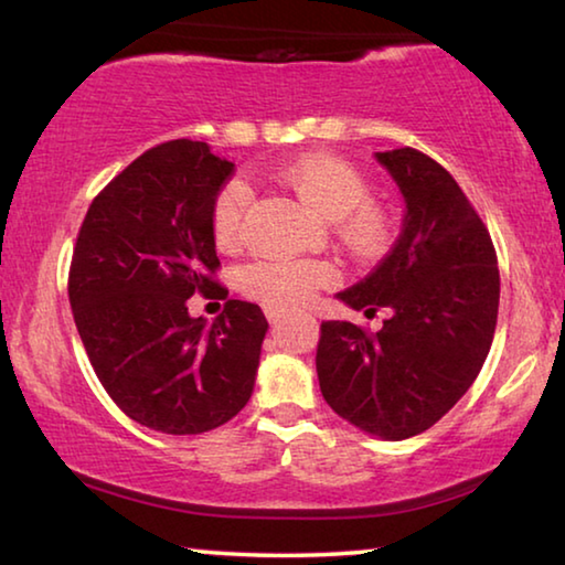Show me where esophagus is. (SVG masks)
<instances>
[{"mask_svg": "<svg viewBox=\"0 0 565 565\" xmlns=\"http://www.w3.org/2000/svg\"><path fill=\"white\" fill-rule=\"evenodd\" d=\"M264 313H266V319H269L271 323H279L281 319L289 317V309H279V306H266Z\"/></svg>", "mask_w": 565, "mask_h": 565, "instance_id": "obj_1", "label": "esophagus"}]
</instances>
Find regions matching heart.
Listing matches in <instances>:
<instances>
[{"label":"heart","mask_w":565,"mask_h":565,"mask_svg":"<svg viewBox=\"0 0 565 565\" xmlns=\"http://www.w3.org/2000/svg\"><path fill=\"white\" fill-rule=\"evenodd\" d=\"M284 181L313 212L339 222V232L353 252L369 254L386 242V216L369 196L366 181L347 161L309 157L286 169ZM252 202L246 181L234 179L218 191L212 206V234L222 252H236L244 242V214ZM337 281V269L319 259H262L238 271V289L266 306H296L313 289Z\"/></svg>","instance_id":"obj_1"}]
</instances>
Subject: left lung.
I'll use <instances>...</instances> for the list:
<instances>
[{
	"label": "left lung",
	"instance_id": "8db88e82",
	"mask_svg": "<svg viewBox=\"0 0 565 565\" xmlns=\"http://www.w3.org/2000/svg\"><path fill=\"white\" fill-rule=\"evenodd\" d=\"M374 157L396 181L404 222L376 269L337 299L391 317L376 333L323 321L317 374L341 418L404 441L471 388L493 341L501 281L489 232L438 161L411 147Z\"/></svg>",
	"mask_w": 565,
	"mask_h": 565
}]
</instances>
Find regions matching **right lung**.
<instances>
[{
    "label": "right lung",
    "instance_id": "1",
    "mask_svg": "<svg viewBox=\"0 0 565 565\" xmlns=\"http://www.w3.org/2000/svg\"><path fill=\"white\" fill-rule=\"evenodd\" d=\"M234 164L206 141L149 149L94 199L76 236L70 303L102 386L137 424L171 436L226 424L252 398L269 321L228 299L222 317H189L214 299L212 206Z\"/></svg>",
    "mask_w": 565,
    "mask_h": 565
}]
</instances>
